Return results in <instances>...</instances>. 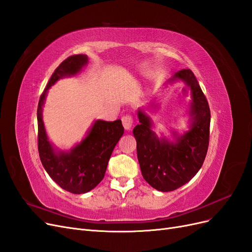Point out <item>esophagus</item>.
I'll return each instance as SVG.
<instances>
[{
  "instance_id": "34e87169",
  "label": "esophagus",
  "mask_w": 252,
  "mask_h": 252,
  "mask_svg": "<svg viewBox=\"0 0 252 252\" xmlns=\"http://www.w3.org/2000/svg\"><path fill=\"white\" fill-rule=\"evenodd\" d=\"M122 123H123V126L125 128V130H130L132 127V124H133V120H132V117L131 116H125L122 118Z\"/></svg>"
}]
</instances>
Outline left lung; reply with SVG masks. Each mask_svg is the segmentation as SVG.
<instances>
[{
	"label": "left lung",
	"mask_w": 252,
	"mask_h": 252,
	"mask_svg": "<svg viewBox=\"0 0 252 252\" xmlns=\"http://www.w3.org/2000/svg\"><path fill=\"white\" fill-rule=\"evenodd\" d=\"M182 81L190 91L189 130H172L173 140L158 136L150 117L138 108L140 124L133 128L137 159L144 179L155 189L171 192L189 182L202 167L209 148L211 111L194 73L187 68L174 74L166 86ZM151 108H158L152 102Z\"/></svg>",
	"instance_id": "1"
}]
</instances>
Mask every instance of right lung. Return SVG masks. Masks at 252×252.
<instances>
[{"label":"right lung","instance_id":"1","mask_svg":"<svg viewBox=\"0 0 252 252\" xmlns=\"http://www.w3.org/2000/svg\"><path fill=\"white\" fill-rule=\"evenodd\" d=\"M88 63L89 58L84 54L63 60L52 74L37 107L38 152L42 166L60 188L73 194L88 193L100 184L110 155L124 133L121 120H96L83 140L68 151L59 150L49 140L42 120V107L49 89L59 79L79 74Z\"/></svg>","mask_w":252,"mask_h":252}]
</instances>
